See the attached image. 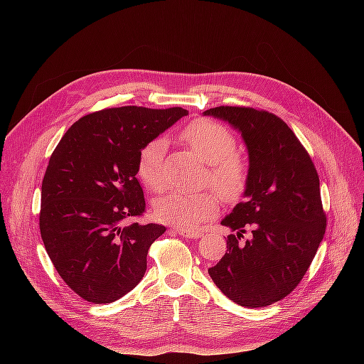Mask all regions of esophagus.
Wrapping results in <instances>:
<instances>
[{
    "label": "esophagus",
    "mask_w": 364,
    "mask_h": 364,
    "mask_svg": "<svg viewBox=\"0 0 364 364\" xmlns=\"http://www.w3.org/2000/svg\"><path fill=\"white\" fill-rule=\"evenodd\" d=\"M173 234H178V235H182L185 238H200L202 237V232H196V230H183V229H176L173 228L171 229Z\"/></svg>",
    "instance_id": "1"
}]
</instances>
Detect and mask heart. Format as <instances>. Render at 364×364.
<instances>
[{"label":"heart","mask_w":364,"mask_h":364,"mask_svg":"<svg viewBox=\"0 0 364 364\" xmlns=\"http://www.w3.org/2000/svg\"><path fill=\"white\" fill-rule=\"evenodd\" d=\"M181 139L209 164V178L225 197H235L245 190L247 165L234 155L235 138L230 132L213 119H196L181 132ZM167 142L151 139L138 156V176L150 191H162L168 182L165 168ZM218 196L214 191L190 193L176 190L161 197L153 206L159 222L181 228L199 229L218 211Z\"/></svg>","instance_id":"heart-1"}]
</instances>
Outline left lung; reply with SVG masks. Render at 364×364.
<instances>
[{
  "label": "left lung",
  "mask_w": 364,
  "mask_h": 364,
  "mask_svg": "<svg viewBox=\"0 0 364 364\" xmlns=\"http://www.w3.org/2000/svg\"><path fill=\"white\" fill-rule=\"evenodd\" d=\"M203 115L223 119L243 138L249 170L245 202L222 220L237 234L209 277L241 306H267L290 294L321 246L326 215L314 164L281 118L252 107L218 106ZM250 227V239L241 242Z\"/></svg>",
  "instance_id": "left-lung-1"
}]
</instances>
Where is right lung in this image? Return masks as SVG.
Wrapping results in <instances>:
<instances>
[{"label": "right lung", "instance_id": "obj_1", "mask_svg": "<svg viewBox=\"0 0 364 364\" xmlns=\"http://www.w3.org/2000/svg\"><path fill=\"white\" fill-rule=\"evenodd\" d=\"M185 115L182 107L103 109L75 121L54 149L41 190V237L60 278L85 301H118L144 277L165 226L127 225L146 209L138 156Z\"/></svg>", "mask_w": 364, "mask_h": 364}]
</instances>
